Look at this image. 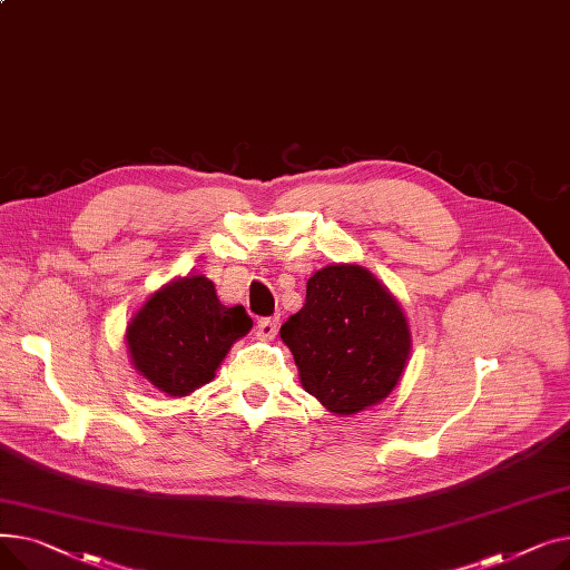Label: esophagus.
Masks as SVG:
<instances>
[{"instance_id":"esophagus-1","label":"esophagus","mask_w":570,"mask_h":570,"mask_svg":"<svg viewBox=\"0 0 570 570\" xmlns=\"http://www.w3.org/2000/svg\"><path fill=\"white\" fill-rule=\"evenodd\" d=\"M277 331H279V318L277 316H273V318H261L258 323H256V335L261 337V340H275L277 337Z\"/></svg>"}]
</instances>
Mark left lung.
<instances>
[{"mask_svg":"<svg viewBox=\"0 0 570 570\" xmlns=\"http://www.w3.org/2000/svg\"><path fill=\"white\" fill-rule=\"evenodd\" d=\"M303 387L337 415L361 413L393 393L409 353V321L361 265H325L307 282L303 309L279 331Z\"/></svg>","mask_w":570,"mask_h":570,"instance_id":"8db88e82","label":"left lung"}]
</instances>
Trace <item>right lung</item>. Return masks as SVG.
Wrapping results in <instances>:
<instances>
[{
  "mask_svg": "<svg viewBox=\"0 0 570 570\" xmlns=\"http://www.w3.org/2000/svg\"><path fill=\"white\" fill-rule=\"evenodd\" d=\"M252 325L243 305L224 307L213 282L189 275L147 297L127 325V348L142 379L170 397H185L215 379Z\"/></svg>",
  "mask_w": 570,
  "mask_h": 570,
  "instance_id": "add662e5",
  "label": "right lung"
}]
</instances>
